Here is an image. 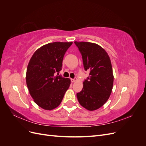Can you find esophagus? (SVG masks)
<instances>
[{
    "label": "esophagus",
    "mask_w": 146,
    "mask_h": 146,
    "mask_svg": "<svg viewBox=\"0 0 146 146\" xmlns=\"http://www.w3.org/2000/svg\"><path fill=\"white\" fill-rule=\"evenodd\" d=\"M77 80V78L76 77H75L74 78H72V79H71V82H72V83L76 82Z\"/></svg>",
    "instance_id": "1"
}]
</instances>
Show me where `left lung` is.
<instances>
[{
    "mask_svg": "<svg viewBox=\"0 0 146 146\" xmlns=\"http://www.w3.org/2000/svg\"><path fill=\"white\" fill-rule=\"evenodd\" d=\"M82 56L84 69L89 77L77 94L78 102L90 111L100 108L109 99L113 86V74L110 57L104 48L90 42H74Z\"/></svg>",
    "mask_w": 146,
    "mask_h": 146,
    "instance_id": "obj_1",
    "label": "left lung"
}]
</instances>
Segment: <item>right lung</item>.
<instances>
[{
	"mask_svg": "<svg viewBox=\"0 0 146 146\" xmlns=\"http://www.w3.org/2000/svg\"><path fill=\"white\" fill-rule=\"evenodd\" d=\"M72 42H54L35 51L26 73V83L34 102L46 110L56 108L62 101L70 80L59 75L63 57Z\"/></svg>",
	"mask_w": 146,
	"mask_h": 146,
	"instance_id": "1",
	"label": "right lung"
}]
</instances>
